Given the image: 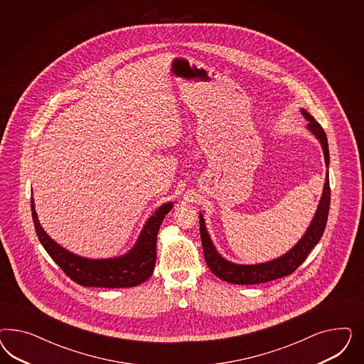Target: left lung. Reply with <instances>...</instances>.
I'll list each match as a JSON object with an SVG mask.
<instances>
[{
  "label": "left lung",
  "mask_w": 364,
  "mask_h": 364,
  "mask_svg": "<svg viewBox=\"0 0 364 364\" xmlns=\"http://www.w3.org/2000/svg\"><path fill=\"white\" fill-rule=\"evenodd\" d=\"M301 114L309 122V132L312 133L323 148L326 166L328 168L330 164V151H328V141L324 129L321 128L319 122H316L307 110L301 109ZM331 189L328 171L326 176V183L323 188V193L320 198L319 205L314 219L311 221V225L307 232L303 235V237L299 240L298 244L289 250L287 254L277 257L275 260L262 263V264L242 265L235 264L218 254L216 248L210 242V235L204 224V218L200 213V237L203 244V252L205 262L210 267L213 275L218 276L221 280L228 282L232 284H260L267 283L275 279H280L284 276L291 275L299 265L301 264L311 250L319 242L320 237L323 236V232L326 230V224L328 219V210H330Z\"/></svg>",
  "instance_id": "left-lung-1"
}]
</instances>
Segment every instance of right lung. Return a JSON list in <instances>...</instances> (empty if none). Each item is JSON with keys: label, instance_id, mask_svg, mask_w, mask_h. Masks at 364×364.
Listing matches in <instances>:
<instances>
[{"label": "right lung", "instance_id": "add662e5", "mask_svg": "<svg viewBox=\"0 0 364 364\" xmlns=\"http://www.w3.org/2000/svg\"><path fill=\"white\" fill-rule=\"evenodd\" d=\"M31 207L38 240L66 276L82 287L125 288L139 286L154 274L157 232L173 204L166 203L159 207L154 216H151L144 225L140 237L128 254L122 255L120 257L100 260L81 257L58 245L40 225L34 210L33 198L31 200Z\"/></svg>", "mask_w": 364, "mask_h": 364}]
</instances>
